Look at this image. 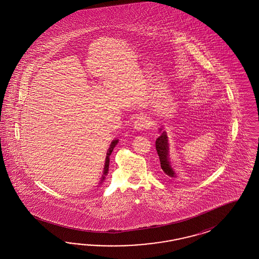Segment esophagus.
<instances>
[{
  "instance_id": "1",
  "label": "esophagus",
  "mask_w": 259,
  "mask_h": 259,
  "mask_svg": "<svg viewBox=\"0 0 259 259\" xmlns=\"http://www.w3.org/2000/svg\"><path fill=\"white\" fill-rule=\"evenodd\" d=\"M148 123H149L148 118H146L145 116H140V117H138V118L135 119L133 126L136 130L141 131V130H143L144 128L147 127Z\"/></svg>"
}]
</instances>
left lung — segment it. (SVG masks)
Masks as SVG:
<instances>
[{
    "label": "left lung",
    "mask_w": 259,
    "mask_h": 259,
    "mask_svg": "<svg viewBox=\"0 0 259 259\" xmlns=\"http://www.w3.org/2000/svg\"><path fill=\"white\" fill-rule=\"evenodd\" d=\"M162 130H163V126H161V128H159L160 136L157 138V141H156V149H157V155L159 157L160 167L168 179H177L178 178L177 172H175V170L171 165V160H170V151H169L167 133Z\"/></svg>",
    "instance_id": "left-lung-1"
}]
</instances>
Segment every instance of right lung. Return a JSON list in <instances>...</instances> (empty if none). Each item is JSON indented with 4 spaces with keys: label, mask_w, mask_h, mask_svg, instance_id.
<instances>
[{
    "label": "right lung",
    "mask_w": 259,
    "mask_h": 259,
    "mask_svg": "<svg viewBox=\"0 0 259 259\" xmlns=\"http://www.w3.org/2000/svg\"><path fill=\"white\" fill-rule=\"evenodd\" d=\"M118 139H115L114 141H112L111 144H110V147L106 152V157H105V163H104V168H103V172H102V180L100 181L99 185H101L102 182L105 180V177L107 176L108 171H109V162H110V155L112 154L113 150L116 147V145L118 144Z\"/></svg>",
    "instance_id": "add662e5"
}]
</instances>
